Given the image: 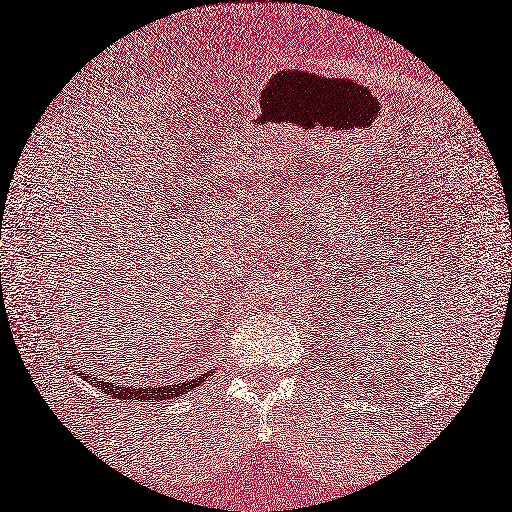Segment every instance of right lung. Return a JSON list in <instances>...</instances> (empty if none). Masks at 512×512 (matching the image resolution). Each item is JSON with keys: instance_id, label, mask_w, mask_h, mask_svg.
Returning <instances> with one entry per match:
<instances>
[{"instance_id": "obj_1", "label": "right lung", "mask_w": 512, "mask_h": 512, "mask_svg": "<svg viewBox=\"0 0 512 512\" xmlns=\"http://www.w3.org/2000/svg\"><path fill=\"white\" fill-rule=\"evenodd\" d=\"M206 375H209V371H206L204 375H197V378L191 380V382L168 384V387H157V389H146V387L130 389V387H123L121 382H114V380L112 382H96L92 378V382H96L98 387H101V391L107 393V396H114L119 400H132V398L134 400H170V398L179 396V393H186L188 389H195L197 384H202L206 380ZM83 378L89 380V375L83 373Z\"/></svg>"}]
</instances>
